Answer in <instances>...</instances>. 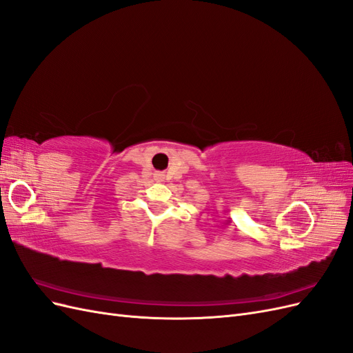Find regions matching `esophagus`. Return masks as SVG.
I'll use <instances>...</instances> for the list:
<instances>
[{"instance_id": "esophagus-1", "label": "esophagus", "mask_w": 353, "mask_h": 353, "mask_svg": "<svg viewBox=\"0 0 353 353\" xmlns=\"http://www.w3.org/2000/svg\"><path fill=\"white\" fill-rule=\"evenodd\" d=\"M163 178H165V176H163L162 174H157V175H156V179L159 181V183H160V181H163Z\"/></svg>"}]
</instances>
